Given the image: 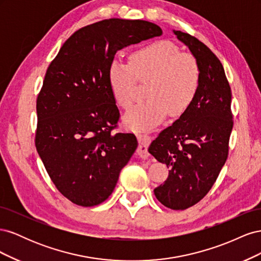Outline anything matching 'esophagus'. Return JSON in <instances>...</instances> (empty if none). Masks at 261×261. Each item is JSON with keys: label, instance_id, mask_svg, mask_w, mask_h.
<instances>
[{"label": "esophagus", "instance_id": "1", "mask_svg": "<svg viewBox=\"0 0 261 261\" xmlns=\"http://www.w3.org/2000/svg\"><path fill=\"white\" fill-rule=\"evenodd\" d=\"M154 129L151 130H147L137 134V139H138V148H137V153L141 158H147L149 155L148 153V147L151 143L152 136L154 135Z\"/></svg>", "mask_w": 261, "mask_h": 261}]
</instances>
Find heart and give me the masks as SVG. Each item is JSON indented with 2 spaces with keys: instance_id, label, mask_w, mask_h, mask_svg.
I'll list each match as a JSON object with an SVG mask.
<instances>
[{
  "instance_id": "heart-1",
  "label": "heart",
  "mask_w": 261,
  "mask_h": 261,
  "mask_svg": "<svg viewBox=\"0 0 261 261\" xmlns=\"http://www.w3.org/2000/svg\"><path fill=\"white\" fill-rule=\"evenodd\" d=\"M109 85L118 107L128 109L136 91V78L149 81L148 99L126 113L124 121L134 130L149 129L168 113L177 117L192 107L199 90L201 72L194 55L180 52L168 40H158L134 51L129 63L113 60L108 69Z\"/></svg>"
}]
</instances>
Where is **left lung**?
<instances>
[{
	"instance_id": "8db88e82",
	"label": "left lung",
	"mask_w": 261,
	"mask_h": 261,
	"mask_svg": "<svg viewBox=\"0 0 261 261\" xmlns=\"http://www.w3.org/2000/svg\"><path fill=\"white\" fill-rule=\"evenodd\" d=\"M174 34L198 62L199 90L192 107L159 134L148 151L170 169L167 180L154 188L156 199L170 209L184 210L208 194L227 159L232 92L217 55L194 36Z\"/></svg>"
}]
</instances>
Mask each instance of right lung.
<instances>
[{
  "label": "right lung",
  "mask_w": 261,
  "mask_h": 261,
  "mask_svg": "<svg viewBox=\"0 0 261 261\" xmlns=\"http://www.w3.org/2000/svg\"><path fill=\"white\" fill-rule=\"evenodd\" d=\"M161 35L146 20H101L75 31L46 69L35 144L55 187L78 206L103 202L137 148L134 134L114 132L110 63L118 50Z\"/></svg>",
  "instance_id": "obj_1"
}]
</instances>
